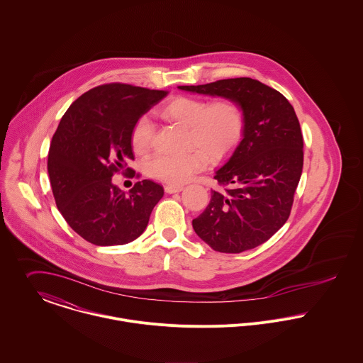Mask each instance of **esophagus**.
I'll list each match as a JSON object with an SVG mask.
<instances>
[{"mask_svg":"<svg viewBox=\"0 0 363 363\" xmlns=\"http://www.w3.org/2000/svg\"><path fill=\"white\" fill-rule=\"evenodd\" d=\"M165 192L167 194H175V192H181L184 189L182 185H165Z\"/></svg>","mask_w":363,"mask_h":363,"instance_id":"34e87169","label":"esophagus"}]
</instances>
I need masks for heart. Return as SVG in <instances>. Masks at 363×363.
Listing matches in <instances>:
<instances>
[{"label": "heart", "mask_w": 363, "mask_h": 363, "mask_svg": "<svg viewBox=\"0 0 363 363\" xmlns=\"http://www.w3.org/2000/svg\"><path fill=\"white\" fill-rule=\"evenodd\" d=\"M162 118L177 122L188 129V145L196 147L181 155H156L146 162L153 178L179 185L201 171L208 160H220L228 155L241 139L243 113L233 100L207 101L178 96L160 110ZM153 123L147 117L139 118L132 129V147L145 153L152 142Z\"/></svg>", "instance_id": "heart-1"}]
</instances>
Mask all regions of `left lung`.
I'll list each match as a JSON object with an SVG mask.
<instances>
[{
	"instance_id": "left-lung-1",
	"label": "left lung",
	"mask_w": 363,
	"mask_h": 363,
	"mask_svg": "<svg viewBox=\"0 0 363 363\" xmlns=\"http://www.w3.org/2000/svg\"><path fill=\"white\" fill-rule=\"evenodd\" d=\"M181 90L233 100L243 113L242 140L216 171L211 191L192 221L201 241L223 253H241L272 238L289 217L303 167V138L289 101L250 78L223 79Z\"/></svg>"
}]
</instances>
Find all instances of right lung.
<instances>
[{"label": "right lung", "instance_id": "obj_1", "mask_svg": "<svg viewBox=\"0 0 363 363\" xmlns=\"http://www.w3.org/2000/svg\"><path fill=\"white\" fill-rule=\"evenodd\" d=\"M165 96L164 90L107 83L83 93L61 118L50 145L48 177L60 213L83 240L123 245L146 230L164 195L162 185L143 179L125 194L111 178L133 160L135 123Z\"/></svg>", "mask_w": 363, "mask_h": 363}]
</instances>
